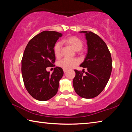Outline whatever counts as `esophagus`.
I'll list each match as a JSON object with an SVG mask.
<instances>
[{
	"instance_id": "1",
	"label": "esophagus",
	"mask_w": 132,
	"mask_h": 132,
	"mask_svg": "<svg viewBox=\"0 0 132 132\" xmlns=\"http://www.w3.org/2000/svg\"><path fill=\"white\" fill-rule=\"evenodd\" d=\"M67 70H66V69H63V71H64V73H66V71H67Z\"/></svg>"
}]
</instances>
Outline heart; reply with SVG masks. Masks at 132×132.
Masks as SVG:
<instances>
[{"mask_svg":"<svg viewBox=\"0 0 132 132\" xmlns=\"http://www.w3.org/2000/svg\"><path fill=\"white\" fill-rule=\"evenodd\" d=\"M63 41L69 45L71 46L76 51L81 50L83 46V42L79 37L76 36H69L63 40ZM62 43L58 41L53 46V52L56 57H59L61 55ZM79 61L74 58L64 57L57 62V66L63 69H70L79 63Z\"/></svg>","mask_w":132,"mask_h":132,"instance_id":"b5f03b06","label":"heart"}]
</instances>
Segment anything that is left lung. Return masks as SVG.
<instances>
[{
  "label": "left lung",
  "instance_id": "left-lung-1",
  "mask_svg": "<svg viewBox=\"0 0 132 132\" xmlns=\"http://www.w3.org/2000/svg\"><path fill=\"white\" fill-rule=\"evenodd\" d=\"M80 32L86 34L88 45L86 57L80 66L87 68V71L83 75L81 71L75 70L73 85L80 97L93 98L103 91L110 77L112 69L111 55L105 42L98 35L91 31Z\"/></svg>",
  "mask_w": 132,
  "mask_h": 132
}]
</instances>
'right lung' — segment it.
I'll return each instance as SVG.
<instances>
[{
    "mask_svg": "<svg viewBox=\"0 0 132 132\" xmlns=\"http://www.w3.org/2000/svg\"><path fill=\"white\" fill-rule=\"evenodd\" d=\"M62 34L44 31L35 35L27 45L21 59V73L28 93L39 101H47L57 92L59 80L63 75L60 67L53 68L52 74L46 70L54 67L53 46Z\"/></svg>",
    "mask_w": 132,
    "mask_h": 132,
    "instance_id": "obj_1",
    "label": "right lung"
}]
</instances>
